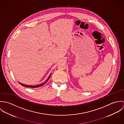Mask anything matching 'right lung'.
Wrapping results in <instances>:
<instances>
[{
  "label": "right lung",
  "mask_w": 124,
  "mask_h": 124,
  "mask_svg": "<svg viewBox=\"0 0 124 124\" xmlns=\"http://www.w3.org/2000/svg\"><path fill=\"white\" fill-rule=\"evenodd\" d=\"M50 76H51V75L49 76V77H48V78L47 79L46 81V82H45L44 83H43V84H41V85H35V86H33V85H25L22 84H21V83H19V82H18V83H19V84L20 85H22L23 86H24V87H29V88H36V87H39V86H42V85H43L44 84H45L46 83H47V82L48 81L49 79H50Z\"/></svg>",
  "instance_id": "obj_1"
}]
</instances>
